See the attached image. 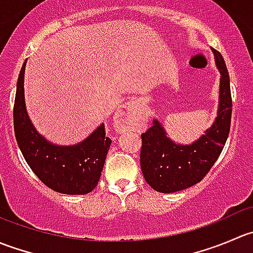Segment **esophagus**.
I'll return each mask as SVG.
<instances>
[{
  "instance_id": "esophagus-1",
  "label": "esophagus",
  "mask_w": 253,
  "mask_h": 253,
  "mask_svg": "<svg viewBox=\"0 0 253 253\" xmlns=\"http://www.w3.org/2000/svg\"><path fill=\"white\" fill-rule=\"evenodd\" d=\"M141 103L137 100L128 101L121 105L116 112V120L121 124L124 129L133 128L136 122L141 117Z\"/></svg>"
}]
</instances>
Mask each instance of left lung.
Instances as JSON below:
<instances>
[{"label": "left lung", "instance_id": "left-lung-1", "mask_svg": "<svg viewBox=\"0 0 253 253\" xmlns=\"http://www.w3.org/2000/svg\"><path fill=\"white\" fill-rule=\"evenodd\" d=\"M211 52L220 73L218 111L211 126L191 144L172 141L157 119L142 133V172L148 185L158 192H177L200 182L216 162L228 139L233 106L230 79L223 56L214 48Z\"/></svg>", "mask_w": 253, "mask_h": 253}]
</instances>
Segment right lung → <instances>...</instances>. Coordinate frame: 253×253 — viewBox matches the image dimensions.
<instances>
[{"label":"right lung","instance_id":"1","mask_svg":"<svg viewBox=\"0 0 253 253\" xmlns=\"http://www.w3.org/2000/svg\"><path fill=\"white\" fill-rule=\"evenodd\" d=\"M23 63L17 82L13 121L16 139L34 174L56 192L86 195L98 185L111 139L101 124L86 138L72 145L55 144L38 132L28 115Z\"/></svg>","mask_w":253,"mask_h":253}]
</instances>
